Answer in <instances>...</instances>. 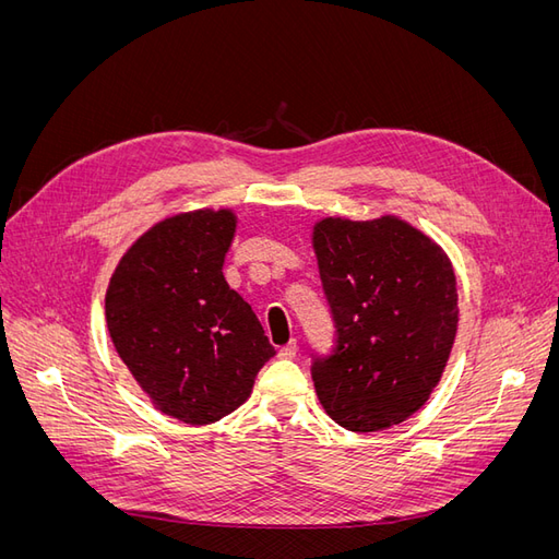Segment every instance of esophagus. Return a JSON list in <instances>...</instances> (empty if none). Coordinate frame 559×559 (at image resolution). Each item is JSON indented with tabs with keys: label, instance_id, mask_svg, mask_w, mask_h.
Wrapping results in <instances>:
<instances>
[{
	"label": "esophagus",
	"instance_id": "obj_1",
	"mask_svg": "<svg viewBox=\"0 0 559 559\" xmlns=\"http://www.w3.org/2000/svg\"><path fill=\"white\" fill-rule=\"evenodd\" d=\"M296 352H298V345H296V341H292L289 345H284V347H280V352H277V357H280V359H296Z\"/></svg>",
	"mask_w": 559,
	"mask_h": 559
}]
</instances>
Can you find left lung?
Wrapping results in <instances>:
<instances>
[{"label":"left lung","mask_w":559,"mask_h":559,"mask_svg":"<svg viewBox=\"0 0 559 559\" xmlns=\"http://www.w3.org/2000/svg\"><path fill=\"white\" fill-rule=\"evenodd\" d=\"M335 347L312 361L319 403L337 425L382 431L415 415L441 382L456 335L448 253L399 216H326L312 228Z\"/></svg>","instance_id":"8db88e82"}]
</instances>
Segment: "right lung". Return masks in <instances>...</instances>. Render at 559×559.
I'll return each mask as SVG.
<instances>
[{
  "mask_svg": "<svg viewBox=\"0 0 559 559\" xmlns=\"http://www.w3.org/2000/svg\"><path fill=\"white\" fill-rule=\"evenodd\" d=\"M233 210H195L148 228L116 265L107 329L118 357L165 415L212 425L249 399L275 347L224 277Z\"/></svg>",
  "mask_w": 559,
  "mask_h": 559,
  "instance_id": "right-lung-1",
  "label": "right lung"
}]
</instances>
